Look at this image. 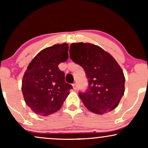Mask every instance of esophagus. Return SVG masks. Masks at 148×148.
<instances>
[{"mask_svg": "<svg viewBox=\"0 0 148 148\" xmlns=\"http://www.w3.org/2000/svg\"><path fill=\"white\" fill-rule=\"evenodd\" d=\"M73 88H74V90L77 89V85H76V83H74V84H73Z\"/></svg>", "mask_w": 148, "mask_h": 148, "instance_id": "1", "label": "esophagus"}]
</instances>
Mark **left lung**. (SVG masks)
Here are the masks:
<instances>
[{"mask_svg": "<svg viewBox=\"0 0 148 148\" xmlns=\"http://www.w3.org/2000/svg\"><path fill=\"white\" fill-rule=\"evenodd\" d=\"M69 57L83 67L87 90L79 95L89 111L102 115L118 106L125 92L124 73L116 60L101 47L90 43H72Z\"/></svg>", "mask_w": 148, "mask_h": 148, "instance_id": "left-lung-1", "label": "left lung"}]
</instances>
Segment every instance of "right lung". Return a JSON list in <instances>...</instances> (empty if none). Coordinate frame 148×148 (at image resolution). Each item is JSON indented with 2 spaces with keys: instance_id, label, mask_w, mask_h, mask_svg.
<instances>
[{
  "instance_id": "1",
  "label": "right lung",
  "mask_w": 148,
  "mask_h": 148,
  "mask_svg": "<svg viewBox=\"0 0 148 148\" xmlns=\"http://www.w3.org/2000/svg\"><path fill=\"white\" fill-rule=\"evenodd\" d=\"M66 43L47 47L37 54L28 65L22 81V92L26 104L42 116L60 109L72 85L64 81L58 64L68 58Z\"/></svg>"
}]
</instances>
